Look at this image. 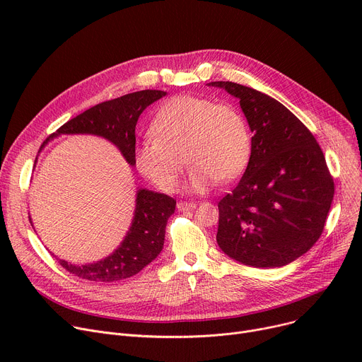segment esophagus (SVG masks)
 I'll use <instances>...</instances> for the list:
<instances>
[{
  "mask_svg": "<svg viewBox=\"0 0 362 362\" xmlns=\"http://www.w3.org/2000/svg\"><path fill=\"white\" fill-rule=\"evenodd\" d=\"M177 208L180 211H189V210H194V208H197V204L195 202L180 201V202H177Z\"/></svg>",
  "mask_w": 362,
  "mask_h": 362,
  "instance_id": "obj_1",
  "label": "esophagus"
}]
</instances>
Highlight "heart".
Segmentation results:
<instances>
[{
  "label": "heart",
  "mask_w": 362,
  "mask_h": 362,
  "mask_svg": "<svg viewBox=\"0 0 362 362\" xmlns=\"http://www.w3.org/2000/svg\"><path fill=\"white\" fill-rule=\"evenodd\" d=\"M149 135L138 146L135 163L142 176L164 192L177 189L185 161L192 165L189 189L204 192L214 182L236 179L251 158L252 138L243 114L232 104L192 95L164 103Z\"/></svg>",
  "instance_id": "1"
}]
</instances>
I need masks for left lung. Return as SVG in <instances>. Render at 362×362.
I'll return each instance as SVG.
<instances>
[{"mask_svg": "<svg viewBox=\"0 0 362 362\" xmlns=\"http://www.w3.org/2000/svg\"><path fill=\"white\" fill-rule=\"evenodd\" d=\"M239 98L254 133L251 158L232 194L218 202L217 243L258 269L286 265L313 248L325 229L334 182L313 133L259 90L211 82Z\"/></svg>", "mask_w": 362, "mask_h": 362, "instance_id": "left-lung-1", "label": "left lung"}]
</instances>
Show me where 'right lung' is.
Listing matches in <instances>:
<instances>
[{
	"mask_svg": "<svg viewBox=\"0 0 362 362\" xmlns=\"http://www.w3.org/2000/svg\"><path fill=\"white\" fill-rule=\"evenodd\" d=\"M164 95V90L145 89L93 105L49 135L41 148L54 136L66 133H89L112 142L120 149L126 161L135 165V127L138 119L148 105ZM175 208L176 201L171 197L139 189L130 229L122 245L111 255L93 264H71L57 259L69 273L90 281L110 283L135 276L161 252L165 224L168 217L175 213Z\"/></svg>",
	"mask_w": 362,
	"mask_h": 362,
	"instance_id": "1",
	"label": "right lung"
}]
</instances>
